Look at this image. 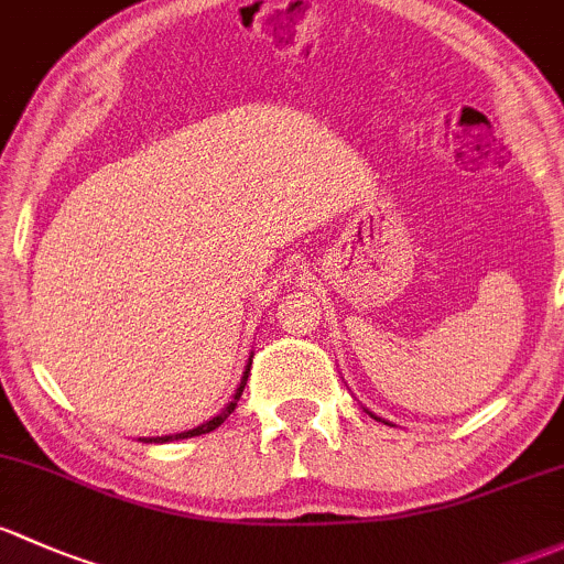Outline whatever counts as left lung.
<instances>
[{
	"mask_svg": "<svg viewBox=\"0 0 564 564\" xmlns=\"http://www.w3.org/2000/svg\"><path fill=\"white\" fill-rule=\"evenodd\" d=\"M371 417H375V415H371Z\"/></svg>",
	"mask_w": 564,
	"mask_h": 564,
	"instance_id": "obj_1",
	"label": "left lung"
}]
</instances>
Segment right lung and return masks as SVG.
<instances>
[{
	"mask_svg": "<svg viewBox=\"0 0 564 564\" xmlns=\"http://www.w3.org/2000/svg\"><path fill=\"white\" fill-rule=\"evenodd\" d=\"M252 364V361H249ZM247 377H249V369L243 371V380H241V386H239V391H236V397L230 399V404L228 408H225L223 412H219L217 417H212V421H206V423H200V426L197 429H189V432H182V434H167V437H156L154 443H167V440H187V437H197V434H208V432H214V429L219 426V423H225V417L230 415V412L236 410V402H239V397H241V391H243V386H247ZM147 443H152V440H147Z\"/></svg>",
	"mask_w": 564,
	"mask_h": 564,
	"instance_id": "obj_1",
	"label": "right lung"
}]
</instances>
